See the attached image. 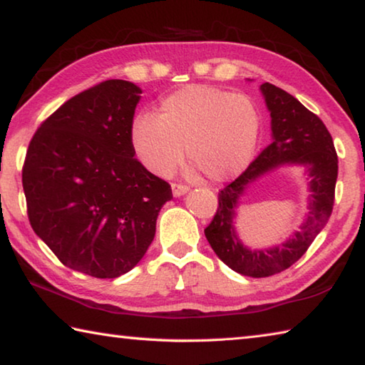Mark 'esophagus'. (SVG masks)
I'll return each mask as SVG.
<instances>
[{
    "mask_svg": "<svg viewBox=\"0 0 365 365\" xmlns=\"http://www.w3.org/2000/svg\"><path fill=\"white\" fill-rule=\"evenodd\" d=\"M188 191L187 185H182V183H172V193L174 196H182Z\"/></svg>",
    "mask_w": 365,
    "mask_h": 365,
    "instance_id": "obj_1",
    "label": "esophagus"
}]
</instances>
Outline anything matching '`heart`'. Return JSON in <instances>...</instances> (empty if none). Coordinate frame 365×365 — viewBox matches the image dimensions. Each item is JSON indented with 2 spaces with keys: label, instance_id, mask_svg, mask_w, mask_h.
<instances>
[{
  "label": "heart",
  "instance_id": "1",
  "mask_svg": "<svg viewBox=\"0 0 365 365\" xmlns=\"http://www.w3.org/2000/svg\"><path fill=\"white\" fill-rule=\"evenodd\" d=\"M261 114L248 95L209 85H188L163 98L159 115L140 113L130 145L145 168L168 177L187 156L211 182L243 172L255 156Z\"/></svg>",
  "mask_w": 365,
  "mask_h": 365
}]
</instances>
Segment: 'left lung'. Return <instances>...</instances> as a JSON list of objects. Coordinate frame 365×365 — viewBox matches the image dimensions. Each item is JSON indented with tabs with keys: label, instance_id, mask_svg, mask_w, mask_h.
<instances>
[{
	"label": "left lung",
	"instance_id": "left-lung-1",
	"mask_svg": "<svg viewBox=\"0 0 365 365\" xmlns=\"http://www.w3.org/2000/svg\"><path fill=\"white\" fill-rule=\"evenodd\" d=\"M261 90L270 110L274 140L242 175L219 191L217 211L205 228L207 242L220 261L252 279L280 274L304 255L330 219L338 177L335 145L320 117L279 86L265 82ZM280 163H302L308 168L313 191L308 219L302 230L279 249L250 252L234 235V209L250 182Z\"/></svg>",
	"mask_w": 365,
	"mask_h": 365
}]
</instances>
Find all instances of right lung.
<instances>
[{"label": "right lung", "mask_w": 365, "mask_h": 365, "mask_svg": "<svg viewBox=\"0 0 365 365\" xmlns=\"http://www.w3.org/2000/svg\"><path fill=\"white\" fill-rule=\"evenodd\" d=\"M141 90L106 80L41 122L22 168L34 232L61 262L115 279L140 262L170 185L146 170L130 145Z\"/></svg>", "instance_id": "obj_1"}]
</instances>
